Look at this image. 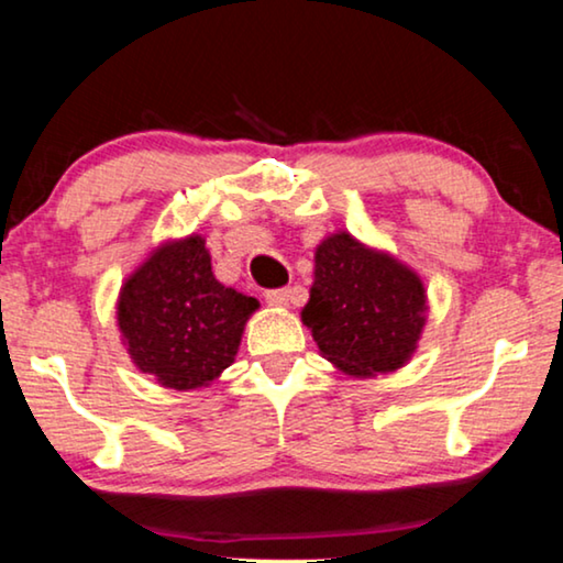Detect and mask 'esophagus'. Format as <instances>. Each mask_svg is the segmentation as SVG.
Here are the masks:
<instances>
[{
  "mask_svg": "<svg viewBox=\"0 0 563 563\" xmlns=\"http://www.w3.org/2000/svg\"><path fill=\"white\" fill-rule=\"evenodd\" d=\"M264 297L272 307H287L291 299V289H268Z\"/></svg>",
  "mask_w": 563,
  "mask_h": 563,
  "instance_id": "1",
  "label": "esophagus"
}]
</instances>
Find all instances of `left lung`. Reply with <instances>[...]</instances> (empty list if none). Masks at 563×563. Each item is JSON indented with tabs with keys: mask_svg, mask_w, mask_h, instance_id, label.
<instances>
[{
	"mask_svg": "<svg viewBox=\"0 0 563 563\" xmlns=\"http://www.w3.org/2000/svg\"><path fill=\"white\" fill-rule=\"evenodd\" d=\"M302 322L343 374L368 379L402 368L428 322L426 284L387 251L345 230L314 249V279Z\"/></svg>",
	"mask_w": 563,
	"mask_h": 563,
	"instance_id": "1",
	"label": "left lung"
}]
</instances>
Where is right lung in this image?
Here are the masks:
<instances>
[{
  "mask_svg": "<svg viewBox=\"0 0 563 563\" xmlns=\"http://www.w3.org/2000/svg\"><path fill=\"white\" fill-rule=\"evenodd\" d=\"M258 299L214 279L205 238L156 245L118 297V328L137 372L161 387L202 389L235 361Z\"/></svg>",
  "mask_w": 563,
  "mask_h": 563,
  "instance_id": "obj_1",
  "label": "right lung"
}]
</instances>
